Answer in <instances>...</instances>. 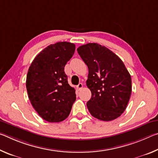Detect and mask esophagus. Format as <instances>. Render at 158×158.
Segmentation results:
<instances>
[{
    "label": "esophagus",
    "instance_id": "esophagus-1",
    "mask_svg": "<svg viewBox=\"0 0 158 158\" xmlns=\"http://www.w3.org/2000/svg\"><path fill=\"white\" fill-rule=\"evenodd\" d=\"M77 89H78V90H81L83 88V84H81V83H79V84L77 85Z\"/></svg>",
    "mask_w": 158,
    "mask_h": 158
}]
</instances>
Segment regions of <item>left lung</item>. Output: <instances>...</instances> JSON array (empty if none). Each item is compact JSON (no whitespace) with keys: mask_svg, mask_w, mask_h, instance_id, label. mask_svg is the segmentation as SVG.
<instances>
[{"mask_svg":"<svg viewBox=\"0 0 158 158\" xmlns=\"http://www.w3.org/2000/svg\"><path fill=\"white\" fill-rule=\"evenodd\" d=\"M77 52L89 68L86 85L91 91L87 107L93 117L110 121L123 113L132 92V79L124 63L108 48L97 43Z\"/></svg>","mask_w":158,"mask_h":158,"instance_id":"1","label":"left lung"}]
</instances>
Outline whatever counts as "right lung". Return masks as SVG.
I'll return each mask as SVG.
<instances>
[{
  "label": "right lung",
  "mask_w": 158,
  "mask_h": 158,
  "mask_svg": "<svg viewBox=\"0 0 158 158\" xmlns=\"http://www.w3.org/2000/svg\"><path fill=\"white\" fill-rule=\"evenodd\" d=\"M75 51V44L60 42L38 53L29 67L26 89L32 106L50 123L68 118L76 100L75 90L68 82L64 68Z\"/></svg>",
  "instance_id": "right-lung-1"
}]
</instances>
